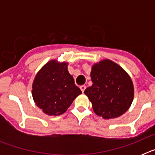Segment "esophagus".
Wrapping results in <instances>:
<instances>
[{"label":"esophagus","instance_id":"obj_1","mask_svg":"<svg viewBox=\"0 0 155 155\" xmlns=\"http://www.w3.org/2000/svg\"><path fill=\"white\" fill-rule=\"evenodd\" d=\"M80 88H81V90L82 92H84V90L86 89V86H85V85H81V87H80Z\"/></svg>","mask_w":155,"mask_h":155}]
</instances>
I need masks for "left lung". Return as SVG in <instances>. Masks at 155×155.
<instances>
[{
    "label": "left lung",
    "mask_w": 155,
    "mask_h": 155,
    "mask_svg": "<svg viewBox=\"0 0 155 155\" xmlns=\"http://www.w3.org/2000/svg\"><path fill=\"white\" fill-rule=\"evenodd\" d=\"M93 84L84 94L92 104L93 110L104 119L124 114L134 98L132 81L118 64L105 60L94 64L91 72Z\"/></svg>",
    "instance_id": "left-lung-1"
}]
</instances>
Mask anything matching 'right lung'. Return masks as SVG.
<instances>
[{
  "mask_svg": "<svg viewBox=\"0 0 155 155\" xmlns=\"http://www.w3.org/2000/svg\"><path fill=\"white\" fill-rule=\"evenodd\" d=\"M81 91L68 71V64L50 61L39 71L32 85L37 106L50 116L65 113Z\"/></svg>",
  "mask_w": 155,
  "mask_h": 155,
  "instance_id": "obj_1",
  "label": "right lung"
}]
</instances>
